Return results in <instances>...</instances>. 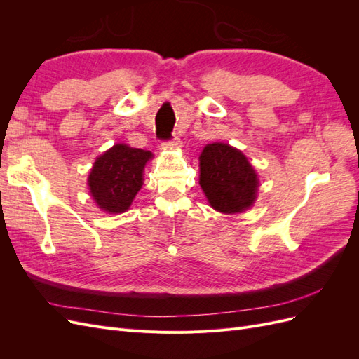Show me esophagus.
<instances>
[{
  "label": "esophagus",
  "instance_id": "esophagus-1",
  "mask_svg": "<svg viewBox=\"0 0 359 359\" xmlns=\"http://www.w3.org/2000/svg\"><path fill=\"white\" fill-rule=\"evenodd\" d=\"M161 147L166 148V149H177V148L181 147V140H180L178 136H173L170 140H166V142H163Z\"/></svg>",
  "mask_w": 359,
  "mask_h": 359
}]
</instances>
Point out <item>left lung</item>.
Returning a JSON list of instances; mask_svg holds the SVG:
<instances>
[{
  "mask_svg": "<svg viewBox=\"0 0 359 359\" xmlns=\"http://www.w3.org/2000/svg\"><path fill=\"white\" fill-rule=\"evenodd\" d=\"M199 168V184L215 211L238 214L253 206L259 180L240 149L222 142L206 145Z\"/></svg>",
  "mask_w": 359,
  "mask_h": 359,
  "instance_id": "8db88e82",
  "label": "left lung"
}]
</instances>
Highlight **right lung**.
Returning <instances> with one entry per match:
<instances>
[{
  "instance_id": "right-lung-1",
  "label": "right lung",
  "mask_w": 359,
  "mask_h": 359,
  "mask_svg": "<svg viewBox=\"0 0 359 359\" xmlns=\"http://www.w3.org/2000/svg\"><path fill=\"white\" fill-rule=\"evenodd\" d=\"M149 151L116 144L94 161L88 177L90 193L100 210L126 212L144 184Z\"/></svg>"
}]
</instances>
